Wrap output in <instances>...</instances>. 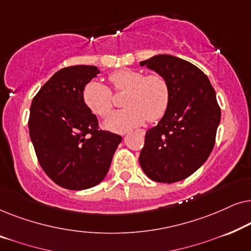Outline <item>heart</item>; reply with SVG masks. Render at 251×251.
<instances>
[{"instance_id":"b5f03b06","label":"heart","mask_w":251,"mask_h":251,"mask_svg":"<svg viewBox=\"0 0 251 251\" xmlns=\"http://www.w3.org/2000/svg\"><path fill=\"white\" fill-rule=\"evenodd\" d=\"M108 81L115 91H126L122 102L126 108L113 112L105 120V126L112 131H129L146 120L156 122L167 112L170 89L161 74L144 75L140 71L126 68L112 73ZM82 97L85 106L100 118H105L113 107L111 90L97 81L85 85Z\"/></svg>"}]
</instances>
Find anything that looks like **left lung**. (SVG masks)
<instances>
[{
  "mask_svg": "<svg viewBox=\"0 0 251 251\" xmlns=\"http://www.w3.org/2000/svg\"><path fill=\"white\" fill-rule=\"evenodd\" d=\"M155 71L170 89L167 112L147 130L139 163L157 183H175L195 173L210 155L221 122L216 92L203 72L170 54L140 61Z\"/></svg>",
  "mask_w": 251,
  "mask_h": 251,
  "instance_id": "left-lung-1",
  "label": "left lung"
}]
</instances>
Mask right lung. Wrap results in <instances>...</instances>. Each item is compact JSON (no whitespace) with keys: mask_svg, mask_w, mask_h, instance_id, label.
<instances>
[{"mask_svg":"<svg viewBox=\"0 0 251 251\" xmlns=\"http://www.w3.org/2000/svg\"><path fill=\"white\" fill-rule=\"evenodd\" d=\"M99 73L90 65L65 67L43 84L30 105L29 137L40 166L67 190L100 183L122 140L99 129L97 116L83 101L84 87Z\"/></svg>","mask_w":251,"mask_h":251,"instance_id":"obj_1","label":"right lung"}]
</instances>
